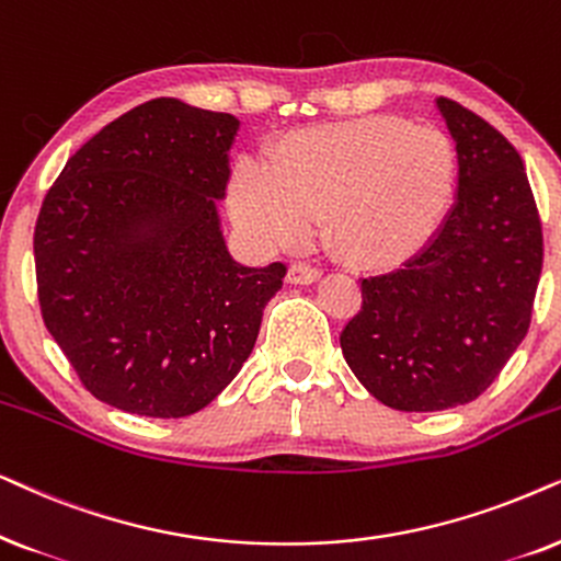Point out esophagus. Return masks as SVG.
I'll return each mask as SVG.
<instances>
[{
    "mask_svg": "<svg viewBox=\"0 0 561 561\" xmlns=\"http://www.w3.org/2000/svg\"><path fill=\"white\" fill-rule=\"evenodd\" d=\"M320 279V272L310 264H293L287 272L289 285H312V282Z\"/></svg>",
    "mask_w": 561,
    "mask_h": 561,
    "instance_id": "1",
    "label": "esophagus"
}]
</instances>
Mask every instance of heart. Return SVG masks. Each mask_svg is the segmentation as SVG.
Wrapping results in <instances>:
<instances>
[{
    "label": "heart",
    "mask_w": 561,
    "mask_h": 561,
    "mask_svg": "<svg viewBox=\"0 0 561 561\" xmlns=\"http://www.w3.org/2000/svg\"><path fill=\"white\" fill-rule=\"evenodd\" d=\"M459 194L449 133L398 115L308 128L282 140L272 169L241 161L230 215L261 251L308 241L310 220L343 264L392 268L442 233Z\"/></svg>",
    "instance_id": "heart-1"
}]
</instances>
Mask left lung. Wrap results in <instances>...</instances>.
<instances>
[{
  "label": "left lung",
  "mask_w": 561,
  "mask_h": 561,
  "mask_svg": "<svg viewBox=\"0 0 561 561\" xmlns=\"http://www.w3.org/2000/svg\"><path fill=\"white\" fill-rule=\"evenodd\" d=\"M436 107L459 151L457 203L417 256L362 279V310L341 333L358 382L405 413L467 405L495 382L531 325L543 264L518 151L459 102Z\"/></svg>",
  "instance_id": "1"
}]
</instances>
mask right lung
<instances>
[{
	"instance_id": "obj_1",
	"label": "right lung",
	"mask_w": 561,
	"mask_h": 561,
	"mask_svg": "<svg viewBox=\"0 0 561 561\" xmlns=\"http://www.w3.org/2000/svg\"><path fill=\"white\" fill-rule=\"evenodd\" d=\"M241 123L159 96L89 138L37 215V300L81 385L107 405L184 417L256 343L287 266L230 256L218 203Z\"/></svg>"
}]
</instances>
